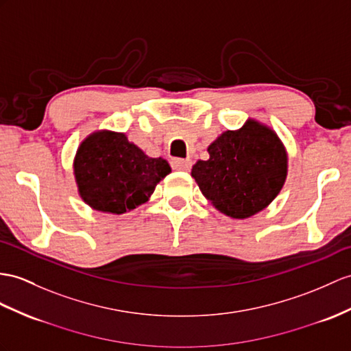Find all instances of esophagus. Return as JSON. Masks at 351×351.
I'll list each match as a JSON object with an SVG mask.
<instances>
[{
  "mask_svg": "<svg viewBox=\"0 0 351 351\" xmlns=\"http://www.w3.org/2000/svg\"><path fill=\"white\" fill-rule=\"evenodd\" d=\"M171 167L178 171H189L192 168V162L189 159H180V158H174L171 160Z\"/></svg>",
  "mask_w": 351,
  "mask_h": 351,
  "instance_id": "obj_1",
  "label": "esophagus"
}]
</instances>
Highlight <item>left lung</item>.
Instances as JSON below:
<instances>
[{"instance_id": "left-lung-1", "label": "left lung", "mask_w": 351, "mask_h": 351, "mask_svg": "<svg viewBox=\"0 0 351 351\" xmlns=\"http://www.w3.org/2000/svg\"><path fill=\"white\" fill-rule=\"evenodd\" d=\"M198 160L192 177L201 192L223 215L245 219L263 210L283 187L287 156L278 136L258 122L226 131Z\"/></svg>"}]
</instances>
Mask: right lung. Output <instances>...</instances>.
Wrapping results in <instances>:
<instances>
[{"mask_svg": "<svg viewBox=\"0 0 351 351\" xmlns=\"http://www.w3.org/2000/svg\"><path fill=\"white\" fill-rule=\"evenodd\" d=\"M74 173L84 202L98 211L122 215L146 202L171 168L165 159L144 155L125 134L104 131L82 143Z\"/></svg>", "mask_w": 351, "mask_h": 351, "instance_id": "right-lung-1", "label": "right lung"}]
</instances>
